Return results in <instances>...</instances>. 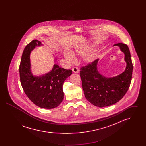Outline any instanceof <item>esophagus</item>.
Instances as JSON below:
<instances>
[{"label":"esophagus","mask_w":146,"mask_h":146,"mask_svg":"<svg viewBox=\"0 0 146 146\" xmlns=\"http://www.w3.org/2000/svg\"><path fill=\"white\" fill-rule=\"evenodd\" d=\"M72 71H73V72H74V73H78V72H79V69L76 67H73V68H72Z\"/></svg>","instance_id":"esophagus-1"}]
</instances>
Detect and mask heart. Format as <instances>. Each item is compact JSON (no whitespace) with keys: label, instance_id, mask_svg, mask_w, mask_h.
Returning a JSON list of instances; mask_svg holds the SVG:
<instances>
[{"label":"heart","instance_id":"obj_1","mask_svg":"<svg viewBox=\"0 0 146 146\" xmlns=\"http://www.w3.org/2000/svg\"><path fill=\"white\" fill-rule=\"evenodd\" d=\"M91 47L90 46H83V47H80L78 49H76L75 50L74 52V54L75 55H77L79 56H85L86 55L90 50ZM64 56H66V57L70 60V61H72L74 60V56L72 55L70 52H65L64 53ZM96 57V53L94 52H92L90 53L89 55L86 56L85 60L87 62L89 63L93 61Z\"/></svg>","mask_w":146,"mask_h":146}]
</instances>
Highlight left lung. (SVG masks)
<instances>
[{
  "mask_svg": "<svg viewBox=\"0 0 146 146\" xmlns=\"http://www.w3.org/2000/svg\"><path fill=\"white\" fill-rule=\"evenodd\" d=\"M125 54L126 67L121 74L113 78H106L97 69L98 59L88 63L80 68L82 87L85 98L91 104L104 107L117 103L128 90L132 79V65L131 55L127 45L115 44Z\"/></svg>",
  "mask_w": 146,
  "mask_h": 146,
  "instance_id": "left-lung-1",
  "label": "left lung"
}]
</instances>
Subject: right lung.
Wrapping results in <instances>:
<instances>
[{
    "mask_svg": "<svg viewBox=\"0 0 146 146\" xmlns=\"http://www.w3.org/2000/svg\"><path fill=\"white\" fill-rule=\"evenodd\" d=\"M40 45L41 42L33 40L24 49L19 67L20 82L25 93L34 104L42 108L51 109L62 102L63 84L72 70L55 64L52 70L45 75L33 76L30 70V53L35 46Z\"/></svg>",
    "mask_w": 146,
    "mask_h": 146,
    "instance_id": "obj_1",
    "label": "right lung"
}]
</instances>
